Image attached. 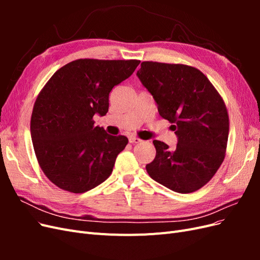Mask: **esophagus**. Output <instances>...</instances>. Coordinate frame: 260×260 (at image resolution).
<instances>
[{
    "instance_id": "1",
    "label": "esophagus",
    "mask_w": 260,
    "mask_h": 260,
    "mask_svg": "<svg viewBox=\"0 0 260 260\" xmlns=\"http://www.w3.org/2000/svg\"><path fill=\"white\" fill-rule=\"evenodd\" d=\"M129 142L130 143H132V144H138V143H140V142H142V140H141L140 138H138V137H129Z\"/></svg>"
}]
</instances>
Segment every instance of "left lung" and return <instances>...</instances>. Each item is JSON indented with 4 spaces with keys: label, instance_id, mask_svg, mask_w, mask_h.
I'll return each mask as SVG.
<instances>
[{
    "label": "left lung",
    "instance_id": "8db88e82",
    "mask_svg": "<svg viewBox=\"0 0 260 260\" xmlns=\"http://www.w3.org/2000/svg\"><path fill=\"white\" fill-rule=\"evenodd\" d=\"M137 75L178 137L175 151L153 141L156 156L147 174L178 193L200 190L225 156L229 115L222 96L201 70L184 64L142 61Z\"/></svg>",
    "mask_w": 260,
    "mask_h": 260
}]
</instances>
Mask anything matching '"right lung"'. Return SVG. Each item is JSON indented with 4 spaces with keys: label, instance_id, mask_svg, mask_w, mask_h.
Here are the masks:
<instances>
[{
    "label": "right lung",
    "instance_id": "add662e5",
    "mask_svg": "<svg viewBox=\"0 0 260 260\" xmlns=\"http://www.w3.org/2000/svg\"><path fill=\"white\" fill-rule=\"evenodd\" d=\"M139 64L138 59H77L59 68L39 93L31 139L40 168L57 187L84 193L111 176L128 139L95 127L93 116L106 115L109 93Z\"/></svg>",
    "mask_w": 260,
    "mask_h": 260
}]
</instances>
